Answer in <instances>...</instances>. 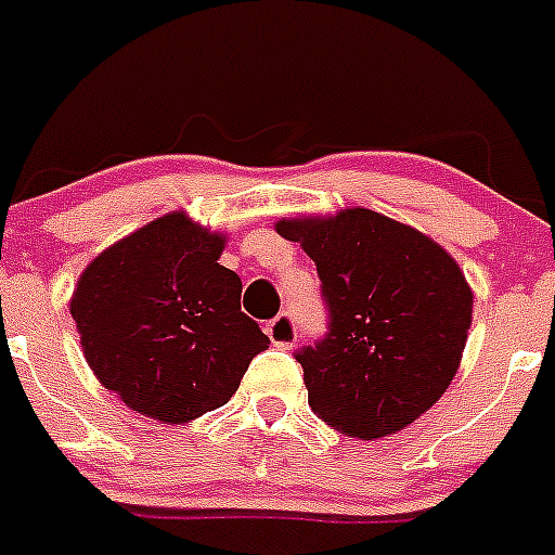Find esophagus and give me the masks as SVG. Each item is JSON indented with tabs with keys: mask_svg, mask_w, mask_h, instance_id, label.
I'll use <instances>...</instances> for the list:
<instances>
[{
	"mask_svg": "<svg viewBox=\"0 0 555 555\" xmlns=\"http://www.w3.org/2000/svg\"><path fill=\"white\" fill-rule=\"evenodd\" d=\"M267 336H270V341L275 347H283V350H291V347L296 345V334H299V331H296V323H294V318L291 315H278V318H272L270 323H267Z\"/></svg>",
	"mask_w": 555,
	"mask_h": 555,
	"instance_id": "34e87169",
	"label": "esophagus"
}]
</instances>
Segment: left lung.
<instances>
[{
	"label": "left lung",
	"mask_w": 555,
	"mask_h": 555,
	"mask_svg": "<svg viewBox=\"0 0 555 555\" xmlns=\"http://www.w3.org/2000/svg\"><path fill=\"white\" fill-rule=\"evenodd\" d=\"M315 261L328 331L296 361L325 425L350 438L403 430L447 392L473 320L460 264L430 237L369 208L283 219Z\"/></svg>",
	"instance_id": "obj_1"
}]
</instances>
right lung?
I'll use <instances>...</instances> for the list:
<instances>
[{"mask_svg":"<svg viewBox=\"0 0 555 555\" xmlns=\"http://www.w3.org/2000/svg\"><path fill=\"white\" fill-rule=\"evenodd\" d=\"M224 243L168 214L95 256L74 288L85 361L119 401L163 425L224 405L270 345L240 312L243 283L219 264Z\"/></svg>","mask_w":555,"mask_h":555,"instance_id":"right-lung-1","label":"right lung"}]
</instances>
